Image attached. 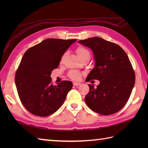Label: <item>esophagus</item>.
I'll return each mask as SVG.
<instances>
[{
	"label": "esophagus",
	"mask_w": 148,
	"mask_h": 148,
	"mask_svg": "<svg viewBox=\"0 0 148 148\" xmlns=\"http://www.w3.org/2000/svg\"><path fill=\"white\" fill-rule=\"evenodd\" d=\"M81 83L79 82H74L73 84L74 86H79Z\"/></svg>",
	"instance_id": "34e87169"
}]
</instances>
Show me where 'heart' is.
I'll return each mask as SVG.
<instances>
[{
    "instance_id": "1",
    "label": "heart",
    "mask_w": 148,
    "mask_h": 148,
    "mask_svg": "<svg viewBox=\"0 0 148 148\" xmlns=\"http://www.w3.org/2000/svg\"><path fill=\"white\" fill-rule=\"evenodd\" d=\"M76 53L80 59L84 57L85 56L90 55L88 50L86 49L85 48H84V47H78L76 49ZM68 75L69 77L71 78L72 79L77 80L78 79H79V77L81 76V73L79 72L76 71H71L69 72Z\"/></svg>"
}]
</instances>
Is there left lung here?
I'll use <instances>...</instances> for the list:
<instances>
[{
  "label": "left lung",
  "instance_id": "8db88e82",
  "mask_svg": "<svg viewBox=\"0 0 148 148\" xmlns=\"http://www.w3.org/2000/svg\"><path fill=\"white\" fill-rule=\"evenodd\" d=\"M78 42L92 50L95 62L86 81H100L97 88L88 84L89 92L84 98L86 105L102 115L118 112L129 99L136 80L127 53L116 44L99 37Z\"/></svg>",
  "mask_w": 148,
  "mask_h": 148
}]
</instances>
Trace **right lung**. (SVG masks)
<instances>
[{"instance_id": "right-lung-1", "label": "right lung", "mask_w": 148, "mask_h": 148, "mask_svg": "<svg viewBox=\"0 0 148 148\" xmlns=\"http://www.w3.org/2000/svg\"><path fill=\"white\" fill-rule=\"evenodd\" d=\"M76 40L47 39L25 53L16 72L15 84L22 104L30 113L48 116L64 103L72 83L62 81L53 85L51 74Z\"/></svg>"}]
</instances>
